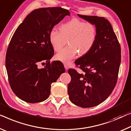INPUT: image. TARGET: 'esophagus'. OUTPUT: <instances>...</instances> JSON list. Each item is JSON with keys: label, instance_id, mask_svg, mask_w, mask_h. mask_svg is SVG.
Wrapping results in <instances>:
<instances>
[{"label": "esophagus", "instance_id": "34e87169", "mask_svg": "<svg viewBox=\"0 0 131 131\" xmlns=\"http://www.w3.org/2000/svg\"><path fill=\"white\" fill-rule=\"evenodd\" d=\"M64 67H65L66 71H68V66L67 65V64H64Z\"/></svg>", "mask_w": 131, "mask_h": 131}]
</instances>
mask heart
Returning <instances> with one entry per match:
<instances>
[{
    "instance_id": "1",
    "label": "heart",
    "mask_w": 131,
    "mask_h": 131,
    "mask_svg": "<svg viewBox=\"0 0 131 131\" xmlns=\"http://www.w3.org/2000/svg\"><path fill=\"white\" fill-rule=\"evenodd\" d=\"M59 30H51L49 40L53 49L59 51L68 40L69 46L56 56V59L64 63H69L78 52L80 55L87 54L95 45L96 30L91 23L74 18L60 25Z\"/></svg>"
}]
</instances>
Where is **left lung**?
Wrapping results in <instances>:
<instances>
[{
  "instance_id": "8db88e82",
  "label": "left lung",
  "mask_w": 131,
  "mask_h": 131,
  "mask_svg": "<svg viewBox=\"0 0 131 131\" xmlns=\"http://www.w3.org/2000/svg\"><path fill=\"white\" fill-rule=\"evenodd\" d=\"M95 25V45L75 61L83 73L69 70L71 77L68 94L72 103L82 108L99 105L112 93L121 63V47L111 25L104 17L77 15Z\"/></svg>"
}]
</instances>
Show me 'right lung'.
<instances>
[{
    "instance_id": "obj_1",
    "label": "right lung",
    "mask_w": 131,
    "mask_h": 131,
    "mask_svg": "<svg viewBox=\"0 0 131 131\" xmlns=\"http://www.w3.org/2000/svg\"><path fill=\"white\" fill-rule=\"evenodd\" d=\"M70 15L68 10L61 7L36 9L14 33L7 50L6 68L12 91L24 101L37 103L47 99L51 83L65 72L61 62L50 63L54 49L49 34L54 26ZM44 61L45 68H38L37 64Z\"/></svg>"
}]
</instances>
